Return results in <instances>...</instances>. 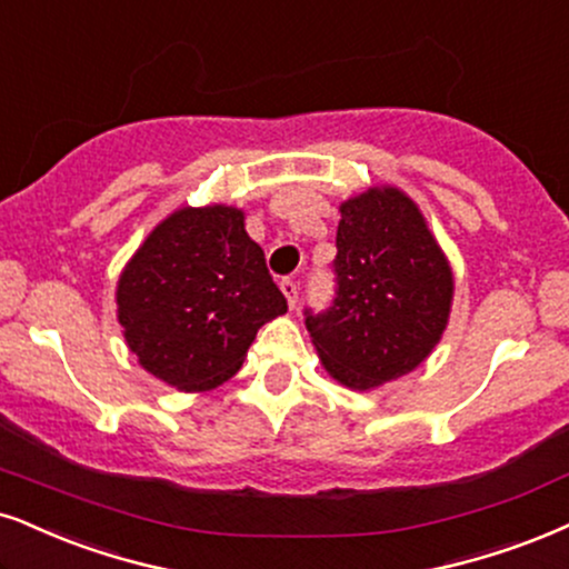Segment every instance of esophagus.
<instances>
[{
	"label": "esophagus",
	"instance_id": "34e87169",
	"mask_svg": "<svg viewBox=\"0 0 569 569\" xmlns=\"http://www.w3.org/2000/svg\"><path fill=\"white\" fill-rule=\"evenodd\" d=\"M279 287H282V292H284V298H287V306L296 308L298 306V284L292 282V279H282V282H279Z\"/></svg>",
	"mask_w": 569,
	"mask_h": 569
}]
</instances>
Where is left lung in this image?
<instances>
[{
    "mask_svg": "<svg viewBox=\"0 0 569 569\" xmlns=\"http://www.w3.org/2000/svg\"><path fill=\"white\" fill-rule=\"evenodd\" d=\"M340 216L332 306L306 308V327L335 380L371 390L417 369L443 338L453 273L401 189L371 187Z\"/></svg>",
    "mask_w": 569,
    "mask_h": 569,
    "instance_id": "8db88e82",
    "label": "left lung"
}]
</instances>
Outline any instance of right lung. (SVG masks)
<instances>
[{"label":"right lung","mask_w":569,"mask_h":569,"mask_svg":"<svg viewBox=\"0 0 569 569\" xmlns=\"http://www.w3.org/2000/svg\"><path fill=\"white\" fill-rule=\"evenodd\" d=\"M126 346L177 390H210L242 367L266 321L287 300L261 244L231 206L181 208L160 221L118 279Z\"/></svg>","instance_id":"add662e5"}]
</instances>
